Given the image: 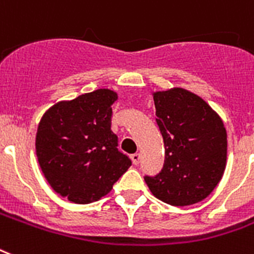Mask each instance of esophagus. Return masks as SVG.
Here are the masks:
<instances>
[{
    "mask_svg": "<svg viewBox=\"0 0 254 254\" xmlns=\"http://www.w3.org/2000/svg\"><path fill=\"white\" fill-rule=\"evenodd\" d=\"M131 160H132V162L135 164V165H137L140 161V155L139 153H133V155H131Z\"/></svg>",
    "mask_w": 254,
    "mask_h": 254,
    "instance_id": "obj_1",
    "label": "esophagus"
}]
</instances>
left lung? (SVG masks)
<instances>
[{
	"label": "left lung",
	"instance_id": "obj_1",
	"mask_svg": "<svg viewBox=\"0 0 254 254\" xmlns=\"http://www.w3.org/2000/svg\"><path fill=\"white\" fill-rule=\"evenodd\" d=\"M156 122L165 145L164 168L145 177L157 198L190 206L207 198L227 165V131L222 118L199 95L184 88L153 92Z\"/></svg>",
	"mask_w": 254,
	"mask_h": 254
}]
</instances>
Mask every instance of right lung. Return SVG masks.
I'll list each match as a JSON object with an SVG mask.
<instances>
[{
	"mask_svg": "<svg viewBox=\"0 0 254 254\" xmlns=\"http://www.w3.org/2000/svg\"><path fill=\"white\" fill-rule=\"evenodd\" d=\"M118 93L97 89L60 101L43 114L35 148L51 188L77 204L97 202L127 172L131 160L118 151L111 105Z\"/></svg>",
	"mask_w": 254,
	"mask_h": 254,
	"instance_id": "right-lung-1",
	"label": "right lung"
}]
</instances>
